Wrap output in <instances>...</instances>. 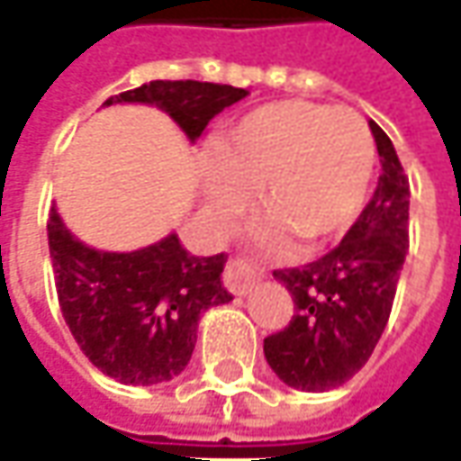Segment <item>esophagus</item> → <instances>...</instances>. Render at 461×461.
Returning a JSON list of instances; mask_svg holds the SVG:
<instances>
[{
	"label": "esophagus",
	"mask_w": 461,
	"mask_h": 461,
	"mask_svg": "<svg viewBox=\"0 0 461 461\" xmlns=\"http://www.w3.org/2000/svg\"><path fill=\"white\" fill-rule=\"evenodd\" d=\"M260 280V270H255L252 265L242 258H234V260L227 262L224 267V285L227 291H231L234 295H247L252 291V285Z\"/></svg>",
	"instance_id": "obj_1"
}]
</instances>
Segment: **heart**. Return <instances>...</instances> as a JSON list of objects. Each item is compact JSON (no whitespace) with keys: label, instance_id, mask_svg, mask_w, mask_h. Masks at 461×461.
Segmentation results:
<instances>
[{"label":"heart","instance_id":"heart-1","mask_svg":"<svg viewBox=\"0 0 461 461\" xmlns=\"http://www.w3.org/2000/svg\"><path fill=\"white\" fill-rule=\"evenodd\" d=\"M219 170L206 194L219 227H231L260 188L273 237L298 234L306 245L337 240L357 221L375 167L367 122L352 109L326 104H265L234 122L214 148Z\"/></svg>","mask_w":461,"mask_h":461}]
</instances>
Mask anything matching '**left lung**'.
<instances>
[{"instance_id":"1","label":"left lung","mask_w":461,"mask_h":461,"mask_svg":"<svg viewBox=\"0 0 461 461\" xmlns=\"http://www.w3.org/2000/svg\"><path fill=\"white\" fill-rule=\"evenodd\" d=\"M383 176L339 245L303 267L273 270L294 295L288 326L262 341L285 385L339 388L365 367L390 319L408 252L411 185L390 137L370 122Z\"/></svg>"}]
</instances>
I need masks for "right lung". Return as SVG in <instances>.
<instances>
[{
    "instance_id": "1",
    "label": "right lung",
    "mask_w": 461,
    "mask_h": 461,
    "mask_svg": "<svg viewBox=\"0 0 461 461\" xmlns=\"http://www.w3.org/2000/svg\"><path fill=\"white\" fill-rule=\"evenodd\" d=\"M245 96V88L227 84L150 81L104 104H155L194 142L212 117ZM48 245L73 339L94 367L124 385H155L183 373L201 313L231 301L221 285L227 255L196 258L176 234L135 252H102L78 242L53 209Z\"/></svg>"
}]
</instances>
